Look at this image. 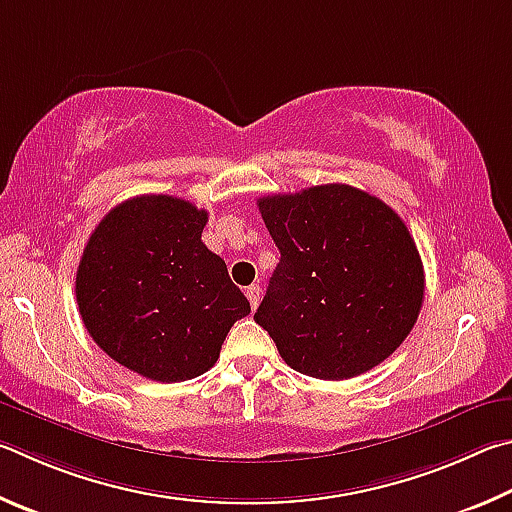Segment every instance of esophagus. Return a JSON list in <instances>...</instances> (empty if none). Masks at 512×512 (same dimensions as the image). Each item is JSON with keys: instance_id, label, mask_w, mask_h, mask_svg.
<instances>
[{"instance_id": "esophagus-1", "label": "esophagus", "mask_w": 512, "mask_h": 512, "mask_svg": "<svg viewBox=\"0 0 512 512\" xmlns=\"http://www.w3.org/2000/svg\"><path fill=\"white\" fill-rule=\"evenodd\" d=\"M245 294H247V299H249V306L256 308L258 301H261V285H258V283L249 285V288L245 290Z\"/></svg>"}]
</instances>
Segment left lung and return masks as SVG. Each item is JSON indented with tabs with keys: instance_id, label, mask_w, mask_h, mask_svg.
<instances>
[{
	"instance_id": "left-lung-1",
	"label": "left lung",
	"mask_w": 512,
	"mask_h": 512,
	"mask_svg": "<svg viewBox=\"0 0 512 512\" xmlns=\"http://www.w3.org/2000/svg\"><path fill=\"white\" fill-rule=\"evenodd\" d=\"M281 261L256 310L285 364L348 380L387 360L414 328L423 261L400 215L348 184L258 200Z\"/></svg>"
}]
</instances>
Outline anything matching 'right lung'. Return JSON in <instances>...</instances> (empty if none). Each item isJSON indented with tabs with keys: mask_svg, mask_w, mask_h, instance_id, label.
<instances>
[{
	"mask_svg": "<svg viewBox=\"0 0 512 512\" xmlns=\"http://www.w3.org/2000/svg\"><path fill=\"white\" fill-rule=\"evenodd\" d=\"M206 215L173 195L132 197L98 222L80 258L76 301L87 333L148 380L209 371L231 326L251 310L202 242Z\"/></svg>",
	"mask_w": 512,
	"mask_h": 512,
	"instance_id": "1",
	"label": "right lung"
}]
</instances>
